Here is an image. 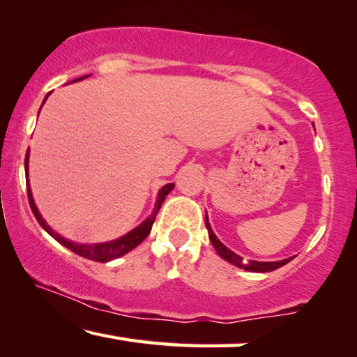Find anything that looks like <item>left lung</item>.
<instances>
[{
  "label": "left lung",
  "instance_id": "1",
  "mask_svg": "<svg viewBox=\"0 0 357 357\" xmlns=\"http://www.w3.org/2000/svg\"><path fill=\"white\" fill-rule=\"evenodd\" d=\"M206 227H207V231H209V238H211V243L213 248H215L217 254L222 257L223 260H227L231 263V265L238 266V268H243L245 271H254V273H268V271H273V270H278V268H281L289 263L290 260H294V257H290V259L286 260H279V261H255V260H244L243 257H239L238 254H234L233 250H229L227 245H223L220 241L217 239V236L213 234L209 220H207V213H206Z\"/></svg>",
  "mask_w": 357,
  "mask_h": 357
}]
</instances>
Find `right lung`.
<instances>
[{"mask_svg":"<svg viewBox=\"0 0 357 357\" xmlns=\"http://www.w3.org/2000/svg\"><path fill=\"white\" fill-rule=\"evenodd\" d=\"M79 79H84V76H83V78H78V81ZM49 94H51V92H49ZM47 96H46V98H47ZM46 98H45V102H46ZM25 171H26V191H29V204L31 207L33 215L36 217L38 223H40L41 227L45 228L46 231L57 241V243L65 245V248L70 249L71 252H75V254L84 257V259L100 261V263H105V261H109L113 259H118V257H121L124 254H128V252L135 249L137 245H139L142 241H144L146 236L150 234L153 223H155V218L158 215V211L161 209V204L164 202V199H166V196L171 193L172 188H174V183H167V185L162 186V188L160 190V193H158L155 211H153L151 215L148 217L145 222H142L139 227L134 228L132 231H129L128 234H124V236H121V238H118L114 241H108V243L78 244V243H71V241L65 239L63 236H60L56 231H52L51 227H49V225L45 222V218L41 217V213L38 212L36 204H35V201H33V196H31L30 183H29V151H26V155H25Z\"/></svg>","mask_w":357,"mask_h":357,"instance_id":"1","label":"right lung"}]
</instances>
